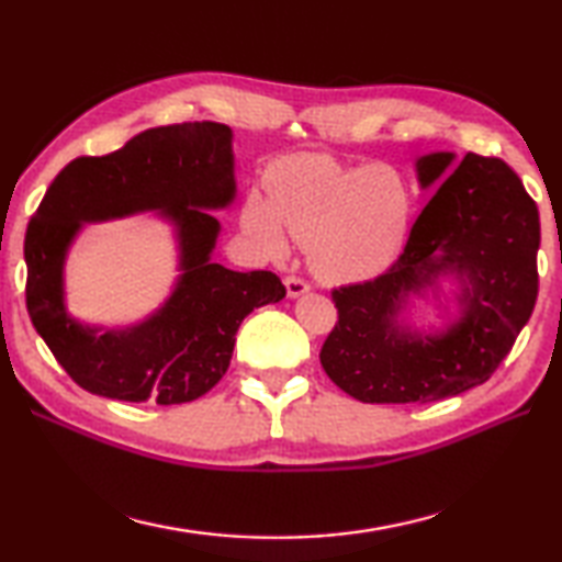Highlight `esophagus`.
Returning a JSON list of instances; mask_svg holds the SVG:
<instances>
[{
	"mask_svg": "<svg viewBox=\"0 0 562 562\" xmlns=\"http://www.w3.org/2000/svg\"><path fill=\"white\" fill-rule=\"evenodd\" d=\"M283 283H286V293H289V299H299V296H303V293H308V283L301 279V276H286V279H283Z\"/></svg>",
	"mask_w": 562,
	"mask_h": 562,
	"instance_id": "obj_1",
	"label": "esophagus"
}]
</instances>
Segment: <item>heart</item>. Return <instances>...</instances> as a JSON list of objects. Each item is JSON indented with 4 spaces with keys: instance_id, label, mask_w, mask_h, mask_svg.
<instances>
[{
    "instance_id": "b5f03b06",
    "label": "heart",
    "mask_w": 562,
    "mask_h": 562,
    "mask_svg": "<svg viewBox=\"0 0 562 562\" xmlns=\"http://www.w3.org/2000/svg\"><path fill=\"white\" fill-rule=\"evenodd\" d=\"M266 196L244 204V226L271 254L289 234L306 246L311 266L328 283H358L385 271L400 251L409 196L387 167H350L328 155H293L266 172Z\"/></svg>"
}]
</instances>
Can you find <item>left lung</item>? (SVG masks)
I'll return each mask as SVG.
<instances>
[{
    "instance_id": "1",
    "label": "left lung",
    "mask_w": 562,
    "mask_h": 562,
    "mask_svg": "<svg viewBox=\"0 0 562 562\" xmlns=\"http://www.w3.org/2000/svg\"><path fill=\"white\" fill-rule=\"evenodd\" d=\"M431 153L417 160L422 190L437 194L417 216L405 251L378 279L333 291L338 323L321 366L370 405L445 400L494 375L538 299V206L498 157ZM460 283V316L435 334L404 321L412 295Z\"/></svg>"
}]
</instances>
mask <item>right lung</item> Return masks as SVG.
Returning a JSON list of instances; mask_svg holds the SVG:
<instances>
[{
    "mask_svg": "<svg viewBox=\"0 0 562 562\" xmlns=\"http://www.w3.org/2000/svg\"><path fill=\"white\" fill-rule=\"evenodd\" d=\"M234 196L232 127L212 121L150 127L121 150L76 157L56 175L24 236L26 311L76 385L111 400L182 405L224 378L241 321L286 296L271 271L212 261L222 226L206 210H224ZM137 211H157L176 226V289L135 327H86L65 311L67 246L83 223Z\"/></svg>",
    "mask_w": 562,
    "mask_h": 562,
    "instance_id": "obj_1",
    "label": "right lung"
}]
</instances>
